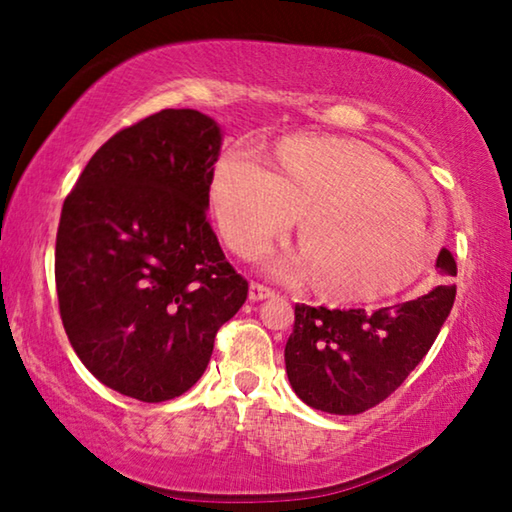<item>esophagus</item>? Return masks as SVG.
Returning <instances> with one entry per match:
<instances>
[{"label":"esophagus","mask_w":512,"mask_h":512,"mask_svg":"<svg viewBox=\"0 0 512 512\" xmlns=\"http://www.w3.org/2000/svg\"><path fill=\"white\" fill-rule=\"evenodd\" d=\"M273 296H275V291H273V289H268V287H264V284H259V282H250L248 298L253 300V302H257V300H266V298H273Z\"/></svg>","instance_id":"esophagus-1"}]
</instances>
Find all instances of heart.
<instances>
[{"mask_svg": "<svg viewBox=\"0 0 512 512\" xmlns=\"http://www.w3.org/2000/svg\"><path fill=\"white\" fill-rule=\"evenodd\" d=\"M212 207L241 257H255L300 219L302 257L275 259V273L309 271L320 296L381 300L429 264L427 203L395 164L370 146L296 135L275 149L273 171L228 151L214 164Z\"/></svg>", "mask_w": 512, "mask_h": 512, "instance_id": "b5f03b06", "label": "heart"}]
</instances>
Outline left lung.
<instances>
[{"label":"left lung","mask_w":512,"mask_h":512,"mask_svg":"<svg viewBox=\"0 0 512 512\" xmlns=\"http://www.w3.org/2000/svg\"><path fill=\"white\" fill-rule=\"evenodd\" d=\"M438 271L454 277L447 248ZM454 284L377 311L296 305V323L284 348L287 375L302 402L318 411L357 415L402 386L436 341L452 311Z\"/></svg>","instance_id":"8db88e82"}]
</instances>
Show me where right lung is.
Returning <instances> with one entry per match:
<instances>
[{
	"mask_svg": "<svg viewBox=\"0 0 512 512\" xmlns=\"http://www.w3.org/2000/svg\"><path fill=\"white\" fill-rule=\"evenodd\" d=\"M219 149L214 119L160 110L92 155L60 212L67 339L101 384L140 402L189 391L248 298L207 221Z\"/></svg>",
	"mask_w": 512,
	"mask_h": 512,
	"instance_id": "1",
	"label": "right lung"
}]
</instances>
